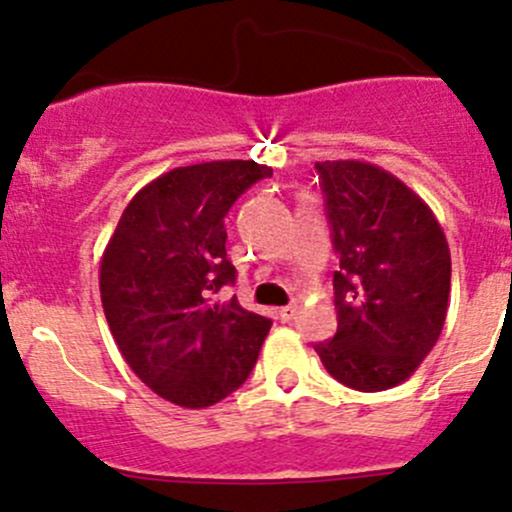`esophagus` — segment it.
<instances>
[{
  "label": "esophagus",
  "mask_w": 512,
  "mask_h": 512,
  "mask_svg": "<svg viewBox=\"0 0 512 512\" xmlns=\"http://www.w3.org/2000/svg\"><path fill=\"white\" fill-rule=\"evenodd\" d=\"M295 312H297V305H285V307H280V310H277V315H280L282 322H290L292 317H295Z\"/></svg>",
  "instance_id": "34e87169"
}]
</instances>
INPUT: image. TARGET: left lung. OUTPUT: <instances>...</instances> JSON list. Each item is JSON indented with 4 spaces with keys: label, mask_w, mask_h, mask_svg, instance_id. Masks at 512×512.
<instances>
[{
    "label": "left lung",
    "mask_w": 512,
    "mask_h": 512,
    "mask_svg": "<svg viewBox=\"0 0 512 512\" xmlns=\"http://www.w3.org/2000/svg\"><path fill=\"white\" fill-rule=\"evenodd\" d=\"M340 270L337 332L322 365L360 393L408 380L443 332L450 250L433 210L405 182L360 160L315 162Z\"/></svg>",
    "instance_id": "8db88e82"
}]
</instances>
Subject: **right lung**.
Here are the masks:
<instances>
[{
    "label": "right lung",
    "mask_w": 512,
    "mask_h": 512,
    "mask_svg": "<svg viewBox=\"0 0 512 512\" xmlns=\"http://www.w3.org/2000/svg\"><path fill=\"white\" fill-rule=\"evenodd\" d=\"M272 170L255 160L177 167L124 207L99 262V295L119 352L160 398L210 408L255 367L272 322L232 297L225 215Z\"/></svg>",
    "instance_id": "1"
}]
</instances>
